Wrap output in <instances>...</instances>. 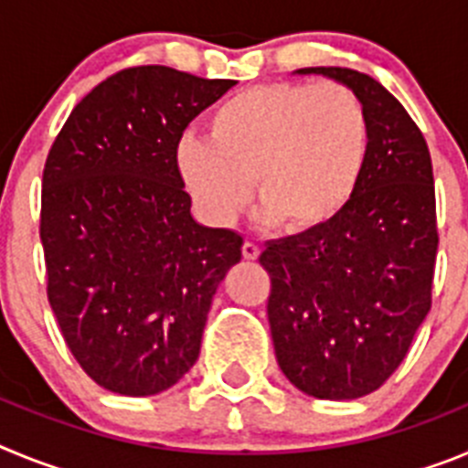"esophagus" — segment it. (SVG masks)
Returning a JSON list of instances; mask_svg holds the SVG:
<instances>
[{"label":"esophagus","instance_id":"esophagus-1","mask_svg":"<svg viewBox=\"0 0 468 468\" xmlns=\"http://www.w3.org/2000/svg\"><path fill=\"white\" fill-rule=\"evenodd\" d=\"M241 253H243V258H246V260H258L260 258V246H258V243H253V241H246L241 246Z\"/></svg>","mask_w":468,"mask_h":468}]
</instances>
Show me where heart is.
<instances>
[{
	"mask_svg": "<svg viewBox=\"0 0 468 468\" xmlns=\"http://www.w3.org/2000/svg\"><path fill=\"white\" fill-rule=\"evenodd\" d=\"M208 138L177 144L180 183L213 225H229L258 187L288 234L324 229L349 206L370 156V117L337 81L264 84L210 112Z\"/></svg>",
	"mask_w": 468,
	"mask_h": 468,
	"instance_id": "heart-1",
	"label": "heart"
}]
</instances>
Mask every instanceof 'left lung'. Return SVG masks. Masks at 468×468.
Returning a JSON list of instances; mask_svg holds the SVG:
<instances>
[{
  "mask_svg": "<svg viewBox=\"0 0 468 468\" xmlns=\"http://www.w3.org/2000/svg\"><path fill=\"white\" fill-rule=\"evenodd\" d=\"M356 90L370 156L356 194L324 229L267 243V316L281 370L300 391L349 400L382 387L431 309L438 227L427 140L379 81L302 68Z\"/></svg>",
  "mask_w": 468,
  "mask_h": 468,
  "instance_id": "obj_1",
  "label": "left lung"
}]
</instances>
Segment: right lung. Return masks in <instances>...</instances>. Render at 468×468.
I'll return each mask as SVG.
<instances>
[{
	"instance_id": "add662e5",
	"label": "right lung",
	"mask_w": 468,
	"mask_h": 468,
	"mask_svg": "<svg viewBox=\"0 0 468 468\" xmlns=\"http://www.w3.org/2000/svg\"><path fill=\"white\" fill-rule=\"evenodd\" d=\"M234 80L138 65L72 110L41 177L47 295L95 384L152 396L187 373L241 234L194 222L176 166L185 128Z\"/></svg>"
}]
</instances>
